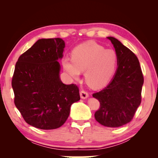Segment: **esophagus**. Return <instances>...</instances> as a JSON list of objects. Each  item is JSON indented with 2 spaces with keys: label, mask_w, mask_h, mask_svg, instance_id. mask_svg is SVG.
Segmentation results:
<instances>
[{
  "label": "esophagus",
  "mask_w": 158,
  "mask_h": 158,
  "mask_svg": "<svg viewBox=\"0 0 158 158\" xmlns=\"http://www.w3.org/2000/svg\"><path fill=\"white\" fill-rule=\"evenodd\" d=\"M80 96H81V98L82 99H85L89 97V93L85 91L84 90H81V91H80Z\"/></svg>",
  "instance_id": "1"
}]
</instances>
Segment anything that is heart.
I'll return each instance as SVG.
<instances>
[{
	"label": "heart",
	"mask_w": 158,
	"mask_h": 158,
	"mask_svg": "<svg viewBox=\"0 0 158 158\" xmlns=\"http://www.w3.org/2000/svg\"><path fill=\"white\" fill-rule=\"evenodd\" d=\"M73 58L65 57L62 63L65 70L73 78H79L84 72L87 84L93 89H100L113 77L118 65V54L113 49H106L96 42H85L74 48Z\"/></svg>",
	"instance_id": "b5f03b06"
}]
</instances>
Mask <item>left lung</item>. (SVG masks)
Masks as SVG:
<instances>
[{
    "label": "left lung",
    "instance_id": "obj_1",
    "mask_svg": "<svg viewBox=\"0 0 158 158\" xmlns=\"http://www.w3.org/2000/svg\"><path fill=\"white\" fill-rule=\"evenodd\" d=\"M107 38L118 54V68L107 86L93 94L100 104L95 118L104 126L118 127L132 121L140 105L143 76L137 56L117 39Z\"/></svg>",
    "mask_w": 158,
    "mask_h": 158
}]
</instances>
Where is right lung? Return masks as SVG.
<instances>
[{
  "mask_svg": "<svg viewBox=\"0 0 158 158\" xmlns=\"http://www.w3.org/2000/svg\"><path fill=\"white\" fill-rule=\"evenodd\" d=\"M65 42L40 39L21 54L12 79L15 105L28 124L42 130L65 123L70 106L80 100L76 84H64L59 77Z\"/></svg>",
  "mask_w": 158,
  "mask_h": 158,
  "instance_id": "right-lung-1",
  "label": "right lung"
}]
</instances>
